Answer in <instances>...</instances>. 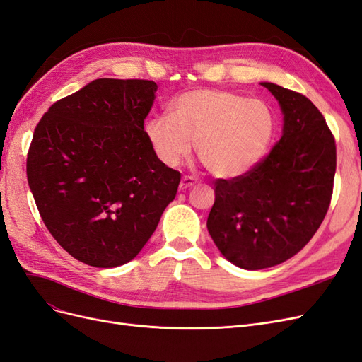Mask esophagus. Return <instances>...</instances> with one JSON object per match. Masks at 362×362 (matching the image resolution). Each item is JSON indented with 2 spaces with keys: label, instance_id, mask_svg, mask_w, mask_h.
<instances>
[{
  "label": "esophagus",
  "instance_id": "esophagus-1",
  "mask_svg": "<svg viewBox=\"0 0 362 362\" xmlns=\"http://www.w3.org/2000/svg\"><path fill=\"white\" fill-rule=\"evenodd\" d=\"M194 184H196V178L194 177H182V180L180 182V190H187Z\"/></svg>",
  "mask_w": 362,
  "mask_h": 362
}]
</instances>
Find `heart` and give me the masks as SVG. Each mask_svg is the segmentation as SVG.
<instances>
[{
	"instance_id": "b5f03b06",
	"label": "heart",
	"mask_w": 362,
	"mask_h": 362,
	"mask_svg": "<svg viewBox=\"0 0 362 362\" xmlns=\"http://www.w3.org/2000/svg\"><path fill=\"white\" fill-rule=\"evenodd\" d=\"M145 129L152 151L164 166L177 168L192 156L196 144L208 172L218 178H233L264 158L275 137L276 116L262 100L199 89L180 95L172 104V117H151Z\"/></svg>"
}]
</instances>
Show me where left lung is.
I'll return each instance as SVG.
<instances>
[{"mask_svg": "<svg viewBox=\"0 0 362 362\" xmlns=\"http://www.w3.org/2000/svg\"><path fill=\"white\" fill-rule=\"evenodd\" d=\"M279 101L282 137L255 168L214 181L206 228L222 255L246 270L281 264L310 242L331 205L332 131L308 98L261 83Z\"/></svg>", "mask_w": 362, "mask_h": 362, "instance_id": "8db88e82", "label": "left lung"}]
</instances>
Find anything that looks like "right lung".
Listing matches in <instances>:
<instances>
[{
  "mask_svg": "<svg viewBox=\"0 0 362 362\" xmlns=\"http://www.w3.org/2000/svg\"><path fill=\"white\" fill-rule=\"evenodd\" d=\"M149 80L100 78L54 103L27 154V178L56 242L84 264L117 267L154 234L181 173L156 157L144 122Z\"/></svg>",
  "mask_w": 362,
  "mask_h": 362,
  "instance_id": "obj_1",
  "label": "right lung"
}]
</instances>
